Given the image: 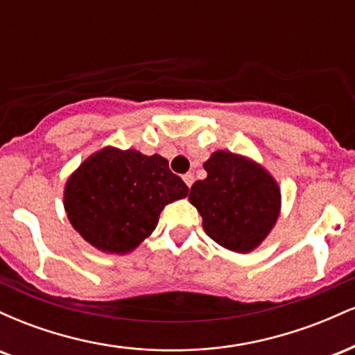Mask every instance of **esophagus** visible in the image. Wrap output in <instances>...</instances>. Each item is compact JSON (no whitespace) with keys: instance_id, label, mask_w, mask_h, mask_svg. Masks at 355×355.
Instances as JSON below:
<instances>
[{"instance_id":"34e87169","label":"esophagus","mask_w":355,"mask_h":355,"mask_svg":"<svg viewBox=\"0 0 355 355\" xmlns=\"http://www.w3.org/2000/svg\"><path fill=\"white\" fill-rule=\"evenodd\" d=\"M193 180H195V177H193V173H185V175H183V182H185L187 183V187H189V189H190V187L191 185H193Z\"/></svg>"}]
</instances>
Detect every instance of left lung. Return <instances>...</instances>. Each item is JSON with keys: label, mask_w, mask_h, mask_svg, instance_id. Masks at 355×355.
Wrapping results in <instances>:
<instances>
[{"label": "left lung", "mask_w": 355, "mask_h": 355, "mask_svg": "<svg viewBox=\"0 0 355 355\" xmlns=\"http://www.w3.org/2000/svg\"><path fill=\"white\" fill-rule=\"evenodd\" d=\"M205 180L191 185L189 200L205 234L218 245L248 254L266 240L280 214V189L263 166L225 150L203 164Z\"/></svg>", "instance_id": "8db88e82"}]
</instances>
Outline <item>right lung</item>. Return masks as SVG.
Returning a JSON list of instances; mask_svg holds the SVG:
<instances>
[{"instance_id":"add662e5","label":"right lung","mask_w":355,"mask_h":355,"mask_svg":"<svg viewBox=\"0 0 355 355\" xmlns=\"http://www.w3.org/2000/svg\"><path fill=\"white\" fill-rule=\"evenodd\" d=\"M189 187L160 155L113 146L93 153L64 185V210L73 229L108 254H128L157 227L166 203Z\"/></svg>"}]
</instances>
